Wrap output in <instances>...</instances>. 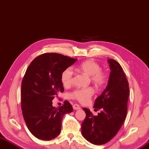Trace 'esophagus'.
<instances>
[{
    "mask_svg": "<svg viewBox=\"0 0 149 149\" xmlns=\"http://www.w3.org/2000/svg\"><path fill=\"white\" fill-rule=\"evenodd\" d=\"M72 108H73V109H74V110H79V109H80L81 107H80V105H78V104H74L73 105H72Z\"/></svg>",
    "mask_w": 149,
    "mask_h": 149,
    "instance_id": "obj_1",
    "label": "esophagus"
}]
</instances>
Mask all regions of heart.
Segmentation results:
<instances>
[{
    "label": "heart",
    "instance_id": "heart-1",
    "mask_svg": "<svg viewBox=\"0 0 149 149\" xmlns=\"http://www.w3.org/2000/svg\"><path fill=\"white\" fill-rule=\"evenodd\" d=\"M77 70L88 76H90L91 80L96 86H102L106 81V74L101 70V67L98 63L92 60H86L80 63L77 68ZM61 81L64 87H69L72 84V71L71 68H67L62 72ZM95 93V89L92 87L80 88L73 91L70 94V97L77 100L81 103H87Z\"/></svg>",
    "mask_w": 149,
    "mask_h": 149
}]
</instances>
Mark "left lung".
<instances>
[{
  "mask_svg": "<svg viewBox=\"0 0 149 149\" xmlns=\"http://www.w3.org/2000/svg\"><path fill=\"white\" fill-rule=\"evenodd\" d=\"M108 62L111 70L108 84L94 105L95 110L101 109V113L94 116L89 109H83L86 116L81 124V134L95 145L105 144L113 139L127 113L129 82L119 63L113 59H108Z\"/></svg>",
  "mask_w": 149,
  "mask_h": 149,
  "instance_id": "1",
  "label": "left lung"
}]
</instances>
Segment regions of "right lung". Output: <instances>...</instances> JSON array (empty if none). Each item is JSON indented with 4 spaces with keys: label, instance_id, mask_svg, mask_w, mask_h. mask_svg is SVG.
<instances>
[{
    "label": "right lung",
    "instance_id": "obj_1",
    "mask_svg": "<svg viewBox=\"0 0 149 149\" xmlns=\"http://www.w3.org/2000/svg\"><path fill=\"white\" fill-rule=\"evenodd\" d=\"M77 60L44 53L35 58L27 69L21 85V108L27 127L38 139L49 141L57 137L63 115L73 111L68 101L56 108L52 100L64 91L60 79L62 71Z\"/></svg>",
    "mask_w": 149,
    "mask_h": 149
}]
</instances>
